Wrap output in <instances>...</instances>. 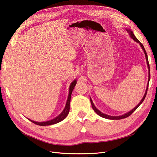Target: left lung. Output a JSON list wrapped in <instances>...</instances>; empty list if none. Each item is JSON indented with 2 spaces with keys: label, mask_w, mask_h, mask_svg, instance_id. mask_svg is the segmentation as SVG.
<instances>
[{
  "label": "left lung",
  "mask_w": 157,
  "mask_h": 157,
  "mask_svg": "<svg viewBox=\"0 0 157 157\" xmlns=\"http://www.w3.org/2000/svg\"><path fill=\"white\" fill-rule=\"evenodd\" d=\"M126 31H127V32L129 33V35H130V37L132 38V39L134 40V41H136V42H137V43H139L140 44V46L141 47V48H142V50H144V54H145V58H146V61H147V67H148V69H149V79H148V84H147V88H146V90H145V94H144V97H143V98L141 99V100L140 101V102L139 103V104L137 105H136L134 109H132L131 111H130L129 112H128V113H125V114H124V115H120V116H111V115H107V114H104V113H103L102 112H101L99 110V109H98L96 107V106L94 105V103H93V101H92V99H91V98H90V102H91V104H92V108H93V109H94V111L96 112L98 115H99L100 117H103V118H107V119H110V120H120V119H122V118H126V117H129L130 115H131L132 114V113H134L136 109H137V107H138L142 103V102L144 101V100L145 99V97H146V95H147V89H148V86H149V80H150V67H149V61H148V57H147V52H146V51H145V48H144V46H143V44H142L141 42L137 40V38L135 36V35H134V33L132 32V31H131V30H130V29H125Z\"/></svg>",
  "instance_id": "obj_1"
}]
</instances>
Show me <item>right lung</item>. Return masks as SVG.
Masks as SVG:
<instances>
[{
	"label": "right lung",
	"instance_id": "right-lung-1",
	"mask_svg": "<svg viewBox=\"0 0 157 157\" xmlns=\"http://www.w3.org/2000/svg\"><path fill=\"white\" fill-rule=\"evenodd\" d=\"M76 84H77V80H74L71 83L70 86H69V95H68V98H67V102H66V105L63 110V111L61 112L58 116H57L56 118H53V119L48 121H45V122H36L32 121L31 119H29L30 121L34 123V124L36 125H39V126H49V125H52V124H57L61 121H62L64 120L65 118L67 117L68 115V114L69 113V109H70V101H71V94H72L73 90Z\"/></svg>",
	"mask_w": 157,
	"mask_h": 157
}]
</instances>
